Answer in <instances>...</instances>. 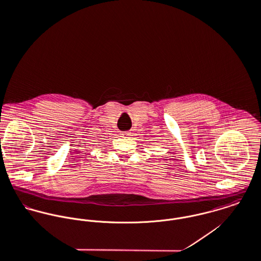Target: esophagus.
I'll use <instances>...</instances> for the list:
<instances>
[{
	"label": "esophagus",
	"instance_id": "esophagus-1",
	"mask_svg": "<svg viewBox=\"0 0 261 261\" xmlns=\"http://www.w3.org/2000/svg\"><path fill=\"white\" fill-rule=\"evenodd\" d=\"M121 137H123V138H128L129 136H130V133L129 132H121Z\"/></svg>",
	"mask_w": 261,
	"mask_h": 261
}]
</instances>
